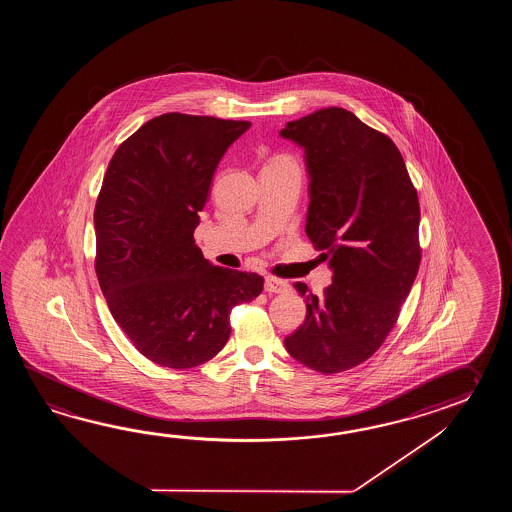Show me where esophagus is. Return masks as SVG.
I'll use <instances>...</instances> for the list:
<instances>
[{
	"mask_svg": "<svg viewBox=\"0 0 512 512\" xmlns=\"http://www.w3.org/2000/svg\"><path fill=\"white\" fill-rule=\"evenodd\" d=\"M265 291H267V293L276 294L287 293V291H289V283L269 276V278H265Z\"/></svg>",
	"mask_w": 512,
	"mask_h": 512,
	"instance_id": "esophagus-1",
	"label": "esophagus"
}]
</instances>
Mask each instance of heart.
Wrapping results in <instances>:
<instances>
[{
  "instance_id": "heart-1",
  "label": "heart",
  "mask_w": 512,
  "mask_h": 512,
  "mask_svg": "<svg viewBox=\"0 0 512 512\" xmlns=\"http://www.w3.org/2000/svg\"><path fill=\"white\" fill-rule=\"evenodd\" d=\"M280 159H285V157H280Z\"/></svg>"
}]
</instances>
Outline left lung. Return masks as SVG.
<instances>
[{"label":"left lung","instance_id":"left-lung-1","mask_svg":"<svg viewBox=\"0 0 512 512\" xmlns=\"http://www.w3.org/2000/svg\"><path fill=\"white\" fill-rule=\"evenodd\" d=\"M305 150V234L329 260L333 283L318 298L305 283L307 316L283 340L293 359L324 375L370 359L390 335L421 263L419 197L388 135L342 108L287 122Z\"/></svg>","mask_w":512,"mask_h":512}]
</instances>
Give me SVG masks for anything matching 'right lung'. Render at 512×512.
<instances>
[{"label":"right lung","mask_w":512,"mask_h":512,"mask_svg":"<svg viewBox=\"0 0 512 512\" xmlns=\"http://www.w3.org/2000/svg\"><path fill=\"white\" fill-rule=\"evenodd\" d=\"M249 120L164 113L113 153L95 205V271L109 311L146 359L174 370L216 357L230 311L263 278L212 265L194 240L218 163Z\"/></svg>","instance_id":"1"}]
</instances>
